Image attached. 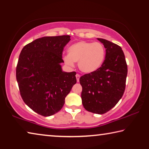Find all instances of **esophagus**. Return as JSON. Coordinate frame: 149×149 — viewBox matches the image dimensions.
<instances>
[{
	"instance_id": "esophagus-1",
	"label": "esophagus",
	"mask_w": 149,
	"mask_h": 149,
	"mask_svg": "<svg viewBox=\"0 0 149 149\" xmlns=\"http://www.w3.org/2000/svg\"><path fill=\"white\" fill-rule=\"evenodd\" d=\"M75 77H76L77 81L79 82V78H80V75L79 74H76V75H75Z\"/></svg>"
}]
</instances>
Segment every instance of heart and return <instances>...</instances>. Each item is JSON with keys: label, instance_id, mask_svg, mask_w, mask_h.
<instances>
[{"label": "heart", "instance_id": "heart-1", "mask_svg": "<svg viewBox=\"0 0 149 149\" xmlns=\"http://www.w3.org/2000/svg\"><path fill=\"white\" fill-rule=\"evenodd\" d=\"M68 54L64 56V62L70 67L78 62L82 72L91 74L99 70L104 62L106 50L99 42L79 41L72 45L68 49Z\"/></svg>", "mask_w": 149, "mask_h": 149}]
</instances>
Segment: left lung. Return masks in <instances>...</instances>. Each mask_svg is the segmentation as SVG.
Wrapping results in <instances>:
<instances>
[{"mask_svg":"<svg viewBox=\"0 0 149 149\" xmlns=\"http://www.w3.org/2000/svg\"><path fill=\"white\" fill-rule=\"evenodd\" d=\"M106 49L102 66L80 77L81 99L85 109L95 114L107 113L122 97L125 88L127 65L123 50L118 45L97 38Z\"/></svg>","mask_w":149,"mask_h":149,"instance_id":"left-lung-1","label":"left lung"}]
</instances>
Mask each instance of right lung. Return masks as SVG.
Here are the masks:
<instances>
[{
	"mask_svg": "<svg viewBox=\"0 0 149 149\" xmlns=\"http://www.w3.org/2000/svg\"><path fill=\"white\" fill-rule=\"evenodd\" d=\"M70 35L43 37L26 45L20 52L16 79L24 102L37 114L50 116L62 109L76 84V72H65L60 64Z\"/></svg>",
	"mask_w": 149,
	"mask_h": 149,
	"instance_id": "right-lung-1",
	"label": "right lung"
}]
</instances>
